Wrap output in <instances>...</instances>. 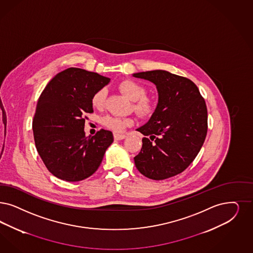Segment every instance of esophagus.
Wrapping results in <instances>:
<instances>
[{"label":"esophagus","mask_w":253,"mask_h":253,"mask_svg":"<svg viewBox=\"0 0 253 253\" xmlns=\"http://www.w3.org/2000/svg\"><path fill=\"white\" fill-rule=\"evenodd\" d=\"M113 137H114V140H124V139L126 138V135H124V134H118V133H114Z\"/></svg>","instance_id":"34e87169"}]
</instances>
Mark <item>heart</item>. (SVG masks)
<instances>
[{
	"label": "heart",
	"mask_w": 253,
	"mask_h": 253,
	"mask_svg": "<svg viewBox=\"0 0 253 253\" xmlns=\"http://www.w3.org/2000/svg\"><path fill=\"white\" fill-rule=\"evenodd\" d=\"M119 89L129 99L135 101L134 109L140 115H149L154 111V101L146 94V88L133 80H125L119 84ZM106 90H97L92 97V104L95 108H102L105 104ZM103 124L114 131H122L133 124V120L127 117L108 115L103 118Z\"/></svg>",
	"instance_id": "obj_1"
}]
</instances>
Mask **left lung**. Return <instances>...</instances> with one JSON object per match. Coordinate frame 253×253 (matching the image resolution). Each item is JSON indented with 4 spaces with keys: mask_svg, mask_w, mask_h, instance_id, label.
Here are the masks:
<instances>
[{
    "mask_svg": "<svg viewBox=\"0 0 253 253\" xmlns=\"http://www.w3.org/2000/svg\"><path fill=\"white\" fill-rule=\"evenodd\" d=\"M156 85L159 102L149 121L137 128L143 134L134 158L144 176L164 180L181 173L202 148L207 133L206 101L195 84L165 70L134 73Z\"/></svg>",
    "mask_w": 253,
    "mask_h": 253,
    "instance_id": "8db88e82",
    "label": "left lung"
}]
</instances>
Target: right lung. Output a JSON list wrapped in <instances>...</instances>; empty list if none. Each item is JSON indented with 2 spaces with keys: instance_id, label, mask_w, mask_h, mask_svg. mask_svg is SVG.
<instances>
[{
  "instance_id": "1",
  "label": "right lung",
  "mask_w": 253,
  "mask_h": 253,
  "mask_svg": "<svg viewBox=\"0 0 253 253\" xmlns=\"http://www.w3.org/2000/svg\"><path fill=\"white\" fill-rule=\"evenodd\" d=\"M110 79L69 67L47 84L33 120L36 146L47 169L57 178L77 182L91 176L113 143L112 131L86 137V113H92L93 94Z\"/></svg>"
}]
</instances>
